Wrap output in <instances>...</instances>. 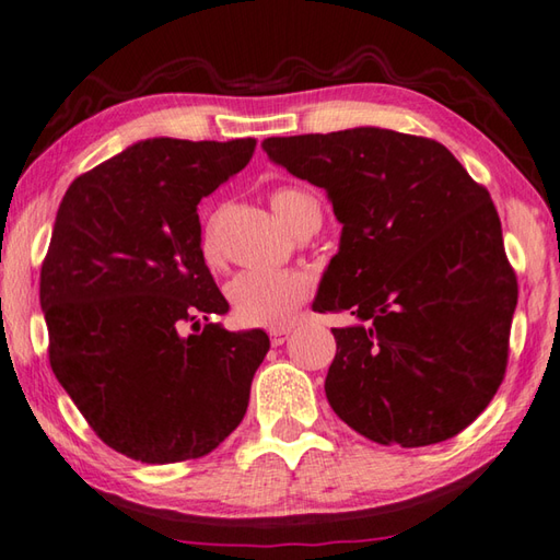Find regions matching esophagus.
Instances as JSON below:
<instances>
[{"instance_id": "1", "label": "esophagus", "mask_w": 560, "mask_h": 560, "mask_svg": "<svg viewBox=\"0 0 560 560\" xmlns=\"http://www.w3.org/2000/svg\"><path fill=\"white\" fill-rule=\"evenodd\" d=\"M292 335V327H272L270 329V341H272V347H280V345H285V339Z\"/></svg>"}]
</instances>
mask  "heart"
Masks as SVG:
<instances>
[{
	"instance_id": "b5f03b06",
	"label": "heart",
	"mask_w": 560,
	"mask_h": 560,
	"mask_svg": "<svg viewBox=\"0 0 560 560\" xmlns=\"http://www.w3.org/2000/svg\"><path fill=\"white\" fill-rule=\"evenodd\" d=\"M272 211L295 233L310 215L319 213V203L312 194L302 189H278L270 196ZM201 248L206 258L215 255V233H203ZM312 282L302 272H241L231 280L229 302L233 317L245 327H280L290 319L292 312L305 302Z\"/></svg>"
}]
</instances>
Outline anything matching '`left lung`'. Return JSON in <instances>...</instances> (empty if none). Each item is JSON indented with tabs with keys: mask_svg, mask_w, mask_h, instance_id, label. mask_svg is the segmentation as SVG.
<instances>
[{
	"mask_svg": "<svg viewBox=\"0 0 560 560\" xmlns=\"http://www.w3.org/2000/svg\"><path fill=\"white\" fill-rule=\"evenodd\" d=\"M270 162L327 191L339 250L312 310L345 312L325 381L381 445L457 435L504 378L516 275L492 196L445 144L384 127L268 137Z\"/></svg>",
	"mask_w": 560,
	"mask_h": 560,
	"instance_id": "left-lung-1",
	"label": "left lung"
}]
</instances>
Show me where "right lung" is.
<instances>
[{"mask_svg":"<svg viewBox=\"0 0 560 560\" xmlns=\"http://www.w3.org/2000/svg\"><path fill=\"white\" fill-rule=\"evenodd\" d=\"M253 150V137H150L78 176L58 206L38 290L48 361L95 435L140 463L219 447L270 349L262 329L211 322L229 302L203 262L196 213Z\"/></svg>","mask_w":560,"mask_h":560,"instance_id":"obj_1","label":"right lung"}]
</instances>
